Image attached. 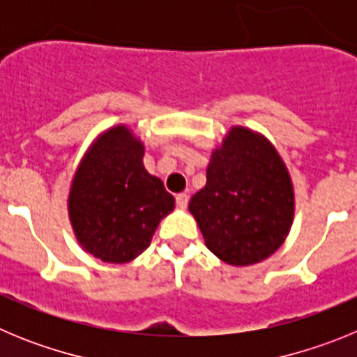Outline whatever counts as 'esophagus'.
Returning a JSON list of instances; mask_svg holds the SVG:
<instances>
[{"label":"esophagus","mask_w":357,"mask_h":357,"mask_svg":"<svg viewBox=\"0 0 357 357\" xmlns=\"http://www.w3.org/2000/svg\"><path fill=\"white\" fill-rule=\"evenodd\" d=\"M176 206L178 207H182V209H184L185 206H188V202H189V195L188 193H178L176 195Z\"/></svg>","instance_id":"obj_1"}]
</instances>
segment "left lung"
Wrapping results in <instances>:
<instances>
[{
  "mask_svg": "<svg viewBox=\"0 0 357 357\" xmlns=\"http://www.w3.org/2000/svg\"><path fill=\"white\" fill-rule=\"evenodd\" d=\"M293 209L291 178L280 155L243 127L213 151L206 185L189 200L207 248L232 266L270 257L288 236Z\"/></svg>",
  "mask_w": 357,
  "mask_h": 357,
  "instance_id": "left-lung-1",
  "label": "left lung"
}]
</instances>
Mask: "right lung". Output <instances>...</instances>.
<instances>
[{
    "mask_svg": "<svg viewBox=\"0 0 357 357\" xmlns=\"http://www.w3.org/2000/svg\"><path fill=\"white\" fill-rule=\"evenodd\" d=\"M144 148L127 127L94 141L69 193V218L85 250L105 263H128L143 254L175 198L143 164Z\"/></svg>",
    "mask_w": 357,
    "mask_h": 357,
    "instance_id": "obj_1",
    "label": "right lung"
}]
</instances>
